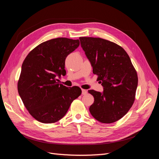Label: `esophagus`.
Returning a JSON list of instances; mask_svg holds the SVG:
<instances>
[{
  "mask_svg": "<svg viewBox=\"0 0 159 159\" xmlns=\"http://www.w3.org/2000/svg\"><path fill=\"white\" fill-rule=\"evenodd\" d=\"M81 91H82V95H86L87 94V93H88V91H87V90H85V89H81Z\"/></svg>",
  "mask_w": 159,
  "mask_h": 159,
  "instance_id": "1",
  "label": "esophagus"
}]
</instances>
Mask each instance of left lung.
<instances>
[{
    "instance_id": "left-lung-1",
    "label": "left lung",
    "mask_w": 159,
    "mask_h": 159,
    "mask_svg": "<svg viewBox=\"0 0 159 159\" xmlns=\"http://www.w3.org/2000/svg\"><path fill=\"white\" fill-rule=\"evenodd\" d=\"M81 46L103 87V93L88 92L94 102L91 115L103 123H112L127 114L135 99L138 85L137 71L122 47L100 38L80 37Z\"/></svg>"
}]
</instances>
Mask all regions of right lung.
I'll list each match as a JSON object with an SVG mask.
<instances>
[{
	"label": "right lung",
	"mask_w": 159,
	"mask_h": 159,
	"mask_svg": "<svg viewBox=\"0 0 159 159\" xmlns=\"http://www.w3.org/2000/svg\"><path fill=\"white\" fill-rule=\"evenodd\" d=\"M80 45L79 40L57 38L41 43L27 55L22 65L18 91L28 112L43 123L58 121L81 93L57 82L66 74L65 60Z\"/></svg>",
	"instance_id": "1"
}]
</instances>
